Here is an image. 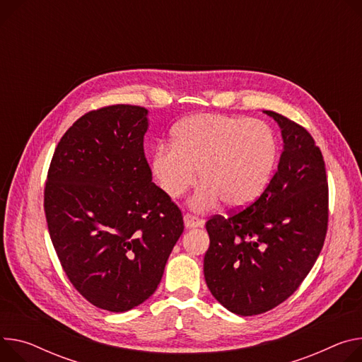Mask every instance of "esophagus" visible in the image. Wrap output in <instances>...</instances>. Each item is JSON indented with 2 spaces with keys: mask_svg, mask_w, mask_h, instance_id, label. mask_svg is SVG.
<instances>
[{
  "mask_svg": "<svg viewBox=\"0 0 362 362\" xmlns=\"http://www.w3.org/2000/svg\"><path fill=\"white\" fill-rule=\"evenodd\" d=\"M183 222H185V226L187 229H193V228H199L202 226V219H199L198 216L194 215H190V214H186L183 216Z\"/></svg>",
  "mask_w": 362,
  "mask_h": 362,
  "instance_id": "obj_1",
  "label": "esophagus"
}]
</instances>
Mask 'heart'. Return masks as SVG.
Segmentation results:
<instances>
[{
    "mask_svg": "<svg viewBox=\"0 0 362 362\" xmlns=\"http://www.w3.org/2000/svg\"><path fill=\"white\" fill-rule=\"evenodd\" d=\"M279 154L273 129L262 121L198 114L173 131V146H160L151 170L163 192L177 199L199 179L190 206L206 211L221 199L229 208L257 201L267 187Z\"/></svg>",
    "mask_w": 362,
    "mask_h": 362,
    "instance_id": "obj_1",
    "label": "heart"
}]
</instances>
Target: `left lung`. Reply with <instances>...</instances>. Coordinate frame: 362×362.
Listing matches in <instances>:
<instances>
[{"mask_svg":"<svg viewBox=\"0 0 362 362\" xmlns=\"http://www.w3.org/2000/svg\"><path fill=\"white\" fill-rule=\"evenodd\" d=\"M281 131L277 172L259 198L206 222L204 274L214 298L240 316L264 313L291 296L312 270L327 228L325 161L308 131L264 111Z\"/></svg>","mask_w":362,"mask_h":362,"instance_id":"left-lung-1","label":"left lung"}]
</instances>
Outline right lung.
Segmentation results:
<instances>
[{
  "label": "right lung",
  "mask_w": 362,
  "mask_h": 362,
  "mask_svg": "<svg viewBox=\"0 0 362 362\" xmlns=\"http://www.w3.org/2000/svg\"><path fill=\"white\" fill-rule=\"evenodd\" d=\"M148 110L112 105L60 139L45 212L60 264L93 306L127 312L156 291L183 233L180 209L153 183L144 156Z\"/></svg>",
  "instance_id": "right-lung-1"
}]
</instances>
